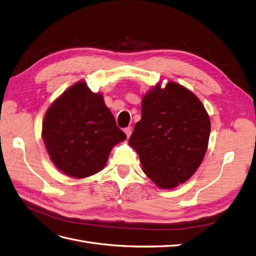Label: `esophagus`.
<instances>
[{
	"mask_svg": "<svg viewBox=\"0 0 256 256\" xmlns=\"http://www.w3.org/2000/svg\"><path fill=\"white\" fill-rule=\"evenodd\" d=\"M124 131H125L126 136L129 138V136H130V134H131V132H132V129H131V127H127V128L124 129Z\"/></svg>",
	"mask_w": 256,
	"mask_h": 256,
	"instance_id": "34e87169",
	"label": "esophagus"
}]
</instances>
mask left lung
Instances as JSON below:
<instances>
[{"mask_svg": "<svg viewBox=\"0 0 256 256\" xmlns=\"http://www.w3.org/2000/svg\"><path fill=\"white\" fill-rule=\"evenodd\" d=\"M142 118L129 144L140 157L144 173L164 189L184 184L202 162L210 120L200 99L182 85L154 86L142 100Z\"/></svg>", "mask_w": 256, "mask_h": 256, "instance_id": "8db88e82", "label": "left lung"}]
</instances>
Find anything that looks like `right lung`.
Listing matches in <instances>:
<instances>
[{"label": "right lung", "instance_id": "obj_1", "mask_svg": "<svg viewBox=\"0 0 256 256\" xmlns=\"http://www.w3.org/2000/svg\"><path fill=\"white\" fill-rule=\"evenodd\" d=\"M126 138L102 95L92 92L84 82L72 85L58 98L42 124L50 159L62 172L76 178L102 170L112 147Z\"/></svg>", "mask_w": 256, "mask_h": 256}]
</instances>
